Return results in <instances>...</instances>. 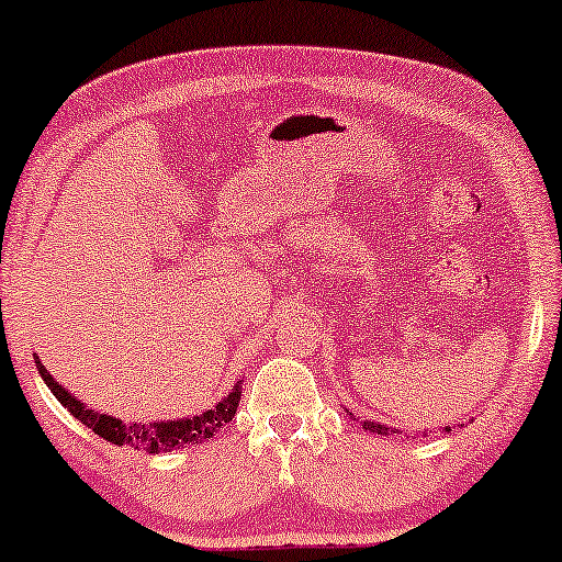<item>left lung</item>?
I'll return each mask as SVG.
<instances>
[{
  "instance_id": "8db88e82",
  "label": "left lung",
  "mask_w": 562,
  "mask_h": 562,
  "mask_svg": "<svg viewBox=\"0 0 562 562\" xmlns=\"http://www.w3.org/2000/svg\"><path fill=\"white\" fill-rule=\"evenodd\" d=\"M362 428L370 430V434H378V436H391V434H396V428H385V425H380V423H364ZM447 430H449V428H447Z\"/></svg>"
}]
</instances>
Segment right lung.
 <instances>
[{"mask_svg":"<svg viewBox=\"0 0 562 562\" xmlns=\"http://www.w3.org/2000/svg\"><path fill=\"white\" fill-rule=\"evenodd\" d=\"M38 375H42L47 389L53 391V396L60 402L76 420H81L87 428H92L97 436L105 438V441L115 443V447H132L137 451H150V454H160V451H171L184 447V443H200L205 438H214L216 430L222 425L232 423L235 417L237 404H240L243 385H232L229 396H224L222 402L211 409L200 412V415L182 417V420H156V423H124L113 415H100V412L89 409L87 404L70 393L66 385H60L49 375L47 367L38 362L36 357Z\"/></svg>","mask_w":562,"mask_h":562,"instance_id":"obj_1","label":"right lung"}]
</instances>
